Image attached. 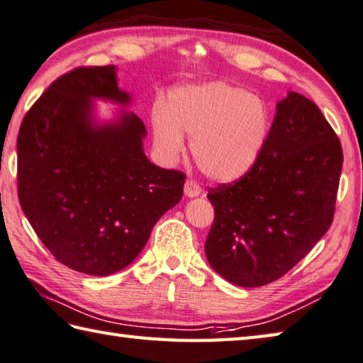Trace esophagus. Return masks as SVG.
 <instances>
[{
	"label": "esophagus",
	"mask_w": 363,
	"mask_h": 363,
	"mask_svg": "<svg viewBox=\"0 0 363 363\" xmlns=\"http://www.w3.org/2000/svg\"><path fill=\"white\" fill-rule=\"evenodd\" d=\"M201 191H202V189L196 182L188 180L185 183V196H188V198H196V196L201 194Z\"/></svg>",
	"instance_id": "1"
}]
</instances>
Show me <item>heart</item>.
Listing matches in <instances>:
<instances>
[{"label": "heart", "mask_w": 363, "mask_h": 363, "mask_svg": "<svg viewBox=\"0 0 363 363\" xmlns=\"http://www.w3.org/2000/svg\"><path fill=\"white\" fill-rule=\"evenodd\" d=\"M269 130L271 114L264 101L223 81L178 87L167 106L152 110L155 143L164 161L182 155L183 133H188L198 167L221 183L236 182L255 167Z\"/></svg>", "instance_id": "b5f03b06"}]
</instances>
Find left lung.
<instances>
[{
	"instance_id": "1",
	"label": "left lung",
	"mask_w": 363,
	"mask_h": 363,
	"mask_svg": "<svg viewBox=\"0 0 363 363\" xmlns=\"http://www.w3.org/2000/svg\"><path fill=\"white\" fill-rule=\"evenodd\" d=\"M268 143L249 174L212 188L208 264L239 287L277 281L333 221L342 150L314 101L289 92L276 106Z\"/></svg>"
}]
</instances>
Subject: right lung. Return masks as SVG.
Segmentation results:
<instances>
[{
	"instance_id": "right-lung-1",
	"label": "right lung",
	"mask_w": 363,
	"mask_h": 363,
	"mask_svg": "<svg viewBox=\"0 0 363 363\" xmlns=\"http://www.w3.org/2000/svg\"><path fill=\"white\" fill-rule=\"evenodd\" d=\"M127 106L116 67H79L60 76L25 114L17 137L21 207L55 259L91 276L129 266L152 226L183 196L185 175L143 152L145 124L121 110L94 118V100Z\"/></svg>"
}]
</instances>
